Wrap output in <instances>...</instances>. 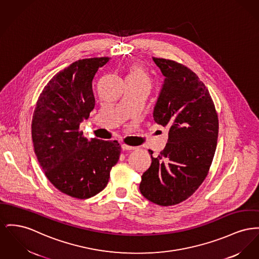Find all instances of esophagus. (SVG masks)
I'll use <instances>...</instances> for the list:
<instances>
[{
	"label": "esophagus",
	"mask_w": 259,
	"mask_h": 259,
	"mask_svg": "<svg viewBox=\"0 0 259 259\" xmlns=\"http://www.w3.org/2000/svg\"><path fill=\"white\" fill-rule=\"evenodd\" d=\"M121 149L123 151H133V150H135L136 148H135V147H132V146H128V145L123 144L121 146Z\"/></svg>",
	"instance_id": "esophagus-1"
}]
</instances>
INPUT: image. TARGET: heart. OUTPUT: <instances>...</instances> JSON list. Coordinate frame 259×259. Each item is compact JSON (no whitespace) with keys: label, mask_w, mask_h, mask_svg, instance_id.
I'll use <instances>...</instances> for the list:
<instances>
[{"label":"heart","mask_w":259,"mask_h":259,"mask_svg":"<svg viewBox=\"0 0 259 259\" xmlns=\"http://www.w3.org/2000/svg\"><path fill=\"white\" fill-rule=\"evenodd\" d=\"M127 78H133V79H139V80H144V81H149V77L144 72V70L139 67V66H132L130 68V72L128 74Z\"/></svg>","instance_id":"b5f03b06"}]
</instances>
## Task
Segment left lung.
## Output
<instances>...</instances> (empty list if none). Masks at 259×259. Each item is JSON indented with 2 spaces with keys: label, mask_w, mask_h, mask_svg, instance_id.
Here are the masks:
<instances>
[{
  "label": "left lung",
  "mask_w": 259,
  "mask_h": 259,
  "mask_svg": "<svg viewBox=\"0 0 259 259\" xmlns=\"http://www.w3.org/2000/svg\"><path fill=\"white\" fill-rule=\"evenodd\" d=\"M165 76L153 119L169 128L166 147L142 175L140 192L169 206L190 198L204 181L217 146L218 116L205 85L176 61L152 58ZM150 152V151H149Z\"/></svg>",
  "instance_id": "obj_1"
}]
</instances>
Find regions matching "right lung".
I'll return each mask as SVG.
<instances>
[{
    "label": "right lung",
    "instance_id": "1",
    "mask_svg": "<svg viewBox=\"0 0 259 259\" xmlns=\"http://www.w3.org/2000/svg\"><path fill=\"white\" fill-rule=\"evenodd\" d=\"M108 61L107 57L79 60L58 72L41 93L33 113L37 159L49 181L72 198L85 199L103 191L121 152L117 141H89L79 131L95 107L93 79Z\"/></svg>",
    "mask_w": 259,
    "mask_h": 259
}]
</instances>
